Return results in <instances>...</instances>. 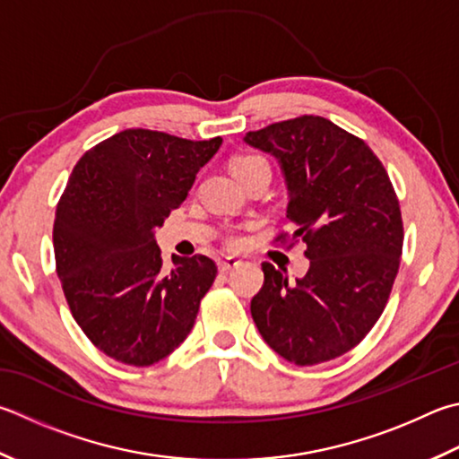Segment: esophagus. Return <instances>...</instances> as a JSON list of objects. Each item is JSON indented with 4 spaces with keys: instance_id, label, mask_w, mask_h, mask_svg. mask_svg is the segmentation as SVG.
<instances>
[{
    "instance_id": "1",
    "label": "esophagus",
    "mask_w": 459,
    "mask_h": 459,
    "mask_svg": "<svg viewBox=\"0 0 459 459\" xmlns=\"http://www.w3.org/2000/svg\"><path fill=\"white\" fill-rule=\"evenodd\" d=\"M240 261L237 256H227V258H221L219 261V271L221 273H229L230 269H235V266H238Z\"/></svg>"
}]
</instances>
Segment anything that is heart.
I'll list each match as a JSON object with an SVG mask.
<instances>
[{
    "label": "heart",
    "mask_w": 459,
    "mask_h": 459,
    "mask_svg": "<svg viewBox=\"0 0 459 459\" xmlns=\"http://www.w3.org/2000/svg\"><path fill=\"white\" fill-rule=\"evenodd\" d=\"M230 169H232V172L237 174V178L240 182H248L253 177H256V174H261V172L271 174V166H269V162H266V158L258 156V154H238V156H235L230 160ZM227 243L230 247H237L240 243V238L235 237V235H230L227 238Z\"/></svg>",
    "instance_id": "heart-1"
}]
</instances>
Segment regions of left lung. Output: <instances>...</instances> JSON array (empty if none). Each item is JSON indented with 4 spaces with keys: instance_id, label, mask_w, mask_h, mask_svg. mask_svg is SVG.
<instances>
[{
    "instance_id": "8db88e82",
    "label": "left lung",
    "mask_w": 459,
    "mask_h": 459,
    "mask_svg": "<svg viewBox=\"0 0 459 459\" xmlns=\"http://www.w3.org/2000/svg\"><path fill=\"white\" fill-rule=\"evenodd\" d=\"M245 143L281 162L293 235L309 271L295 282L263 263L251 315L273 351L316 365L351 351L385 309L399 271L403 221L387 170L361 138L321 116H299L248 132Z\"/></svg>"
}]
</instances>
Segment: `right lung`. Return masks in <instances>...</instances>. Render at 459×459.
I'll return each instance as SVG.
<instances>
[{"instance_id": "obj_1", "label": "right lung", "mask_w": 459, "mask_h": 459, "mask_svg": "<svg viewBox=\"0 0 459 459\" xmlns=\"http://www.w3.org/2000/svg\"><path fill=\"white\" fill-rule=\"evenodd\" d=\"M222 138L128 128L90 148L56 206L54 255L74 319L100 351L148 368L193 329L216 277L204 255L162 269L154 229L185 201Z\"/></svg>"}]
</instances>
